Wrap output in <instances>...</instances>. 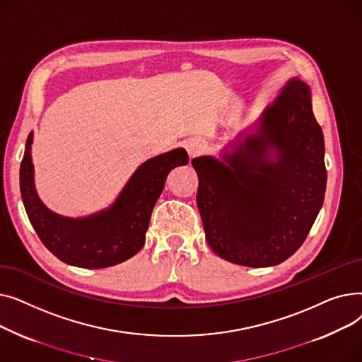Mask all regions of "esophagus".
Returning a JSON list of instances; mask_svg holds the SVG:
<instances>
[{
    "label": "esophagus",
    "instance_id": "1",
    "mask_svg": "<svg viewBox=\"0 0 362 362\" xmlns=\"http://www.w3.org/2000/svg\"><path fill=\"white\" fill-rule=\"evenodd\" d=\"M186 149H187L189 157L195 158V157L204 154L205 149H206V145H205V142L202 139H192V141L187 142Z\"/></svg>",
    "mask_w": 362,
    "mask_h": 362
}]
</instances>
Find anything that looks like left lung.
Wrapping results in <instances>:
<instances>
[{"instance_id":"1","label":"left lung","mask_w":362,"mask_h":362,"mask_svg":"<svg viewBox=\"0 0 362 362\" xmlns=\"http://www.w3.org/2000/svg\"><path fill=\"white\" fill-rule=\"evenodd\" d=\"M276 151V160L268 152ZM192 160L197 204L211 250L245 267L288 259L307 239L325 201V138L307 83L292 79L236 154Z\"/></svg>"}]
</instances>
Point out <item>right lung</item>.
Wrapping results in <instances>:
<instances>
[{
    "instance_id": "obj_1",
    "label": "right lung",
    "mask_w": 362,
    "mask_h": 362,
    "mask_svg": "<svg viewBox=\"0 0 362 362\" xmlns=\"http://www.w3.org/2000/svg\"><path fill=\"white\" fill-rule=\"evenodd\" d=\"M30 144L32 133L21 164V192L28 217L49 252L82 269L111 267L141 251L152 208L163 192L168 173L189 161L183 148L148 160L135 171L107 211L73 220L54 214L37 198Z\"/></svg>"
}]
</instances>
